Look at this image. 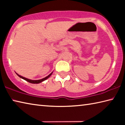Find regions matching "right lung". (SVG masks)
Segmentation results:
<instances>
[{
    "label": "right lung",
    "instance_id": "right-lung-1",
    "mask_svg": "<svg viewBox=\"0 0 125 125\" xmlns=\"http://www.w3.org/2000/svg\"><path fill=\"white\" fill-rule=\"evenodd\" d=\"M52 73H53V72H52L50 74L48 75V76H47V77H46L44 78H42V79H39V80H31V79H27V78H25V77H22V76H21L20 75L18 74V73H16V74L18 75L19 76V77L20 78H22V79L25 80H26V81L29 82V83H32V84H39V83H41V82H43L44 80H46V79H47L48 78H49V77H50V76L52 75Z\"/></svg>",
    "mask_w": 125,
    "mask_h": 125
}]
</instances>
